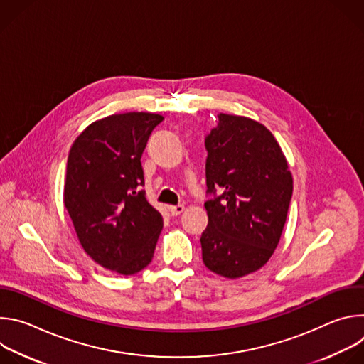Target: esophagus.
Segmentation results:
<instances>
[{"instance_id": "34e87169", "label": "esophagus", "mask_w": 364, "mask_h": 364, "mask_svg": "<svg viewBox=\"0 0 364 364\" xmlns=\"http://www.w3.org/2000/svg\"><path fill=\"white\" fill-rule=\"evenodd\" d=\"M168 210H170V213H171L173 216H178V215H181V213L184 212V205H183V204H178V205H170V207H168Z\"/></svg>"}]
</instances>
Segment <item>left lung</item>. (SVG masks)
Here are the masks:
<instances>
[{
	"label": "left lung",
	"mask_w": 364,
	"mask_h": 364,
	"mask_svg": "<svg viewBox=\"0 0 364 364\" xmlns=\"http://www.w3.org/2000/svg\"><path fill=\"white\" fill-rule=\"evenodd\" d=\"M205 138L209 225L201 233L203 262L212 272L236 279L261 269L275 252L292 196L285 155L261 122L219 114Z\"/></svg>",
	"instance_id": "1"
}]
</instances>
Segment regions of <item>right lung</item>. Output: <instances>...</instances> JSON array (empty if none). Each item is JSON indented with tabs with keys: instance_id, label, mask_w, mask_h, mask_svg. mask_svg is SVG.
<instances>
[{
	"instance_id": "1",
	"label": "right lung",
	"mask_w": 364,
	"mask_h": 364,
	"mask_svg": "<svg viewBox=\"0 0 364 364\" xmlns=\"http://www.w3.org/2000/svg\"><path fill=\"white\" fill-rule=\"evenodd\" d=\"M164 121L115 114L86 127L68 157L63 203L83 250L102 268L134 275L149 265L163 218L142 190V152Z\"/></svg>"
}]
</instances>
